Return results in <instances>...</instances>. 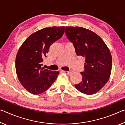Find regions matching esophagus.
Segmentation results:
<instances>
[{
    "instance_id": "esophagus-1",
    "label": "esophagus",
    "mask_w": 125,
    "mask_h": 125,
    "mask_svg": "<svg viewBox=\"0 0 125 125\" xmlns=\"http://www.w3.org/2000/svg\"><path fill=\"white\" fill-rule=\"evenodd\" d=\"M63 72L67 74H70L71 73H72V72H68V71H63Z\"/></svg>"
}]
</instances>
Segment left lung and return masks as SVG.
Listing matches in <instances>:
<instances>
[{
    "label": "left lung",
    "mask_w": 125,
    "mask_h": 125,
    "mask_svg": "<svg viewBox=\"0 0 125 125\" xmlns=\"http://www.w3.org/2000/svg\"><path fill=\"white\" fill-rule=\"evenodd\" d=\"M65 33L77 55L85 59L82 81L75 87L82 94H96L110 77L112 56L108 47L96 33L84 28L66 27Z\"/></svg>",
    "instance_id": "1"
}]
</instances>
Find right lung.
Returning a JSON list of instances; mask_svg holds the SVG:
<instances>
[{"label":"right lung","instance_id":"right-lung-1","mask_svg":"<svg viewBox=\"0 0 125 125\" xmlns=\"http://www.w3.org/2000/svg\"><path fill=\"white\" fill-rule=\"evenodd\" d=\"M64 27L45 28L27 38L20 47L15 59V70L23 87L33 94H39L50 87L56 80L58 71L42 68L43 58L49 48L61 38Z\"/></svg>","mask_w":125,"mask_h":125}]
</instances>
